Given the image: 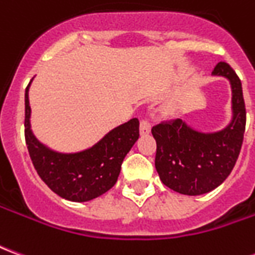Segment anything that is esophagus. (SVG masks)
<instances>
[{"mask_svg": "<svg viewBox=\"0 0 255 255\" xmlns=\"http://www.w3.org/2000/svg\"><path fill=\"white\" fill-rule=\"evenodd\" d=\"M150 128H151V126H150L149 120L147 119H142L140 120V133L142 135H147L150 132Z\"/></svg>", "mask_w": 255, "mask_h": 255, "instance_id": "1", "label": "esophagus"}]
</instances>
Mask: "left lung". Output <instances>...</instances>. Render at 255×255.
<instances>
[{
  "instance_id": "8db88e82",
  "label": "left lung",
  "mask_w": 255,
  "mask_h": 255,
  "mask_svg": "<svg viewBox=\"0 0 255 255\" xmlns=\"http://www.w3.org/2000/svg\"><path fill=\"white\" fill-rule=\"evenodd\" d=\"M213 75L230 79L234 119L227 128L201 133L180 119L155 124L151 133L157 142L155 169L166 187L186 195H201L219 187L234 169L246 129V105L242 82L230 64L220 61Z\"/></svg>"
}]
</instances>
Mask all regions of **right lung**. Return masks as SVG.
<instances>
[{"label": "right lung", "instance_id": "right-lung-1", "mask_svg": "<svg viewBox=\"0 0 255 255\" xmlns=\"http://www.w3.org/2000/svg\"><path fill=\"white\" fill-rule=\"evenodd\" d=\"M28 87L30 83L25 89V143L34 168L45 184L58 197L73 202L91 201L111 190L116 184L124 157L139 138L138 119L112 129L84 151L54 153L39 143L31 132Z\"/></svg>", "mask_w": 255, "mask_h": 255}]
</instances>
